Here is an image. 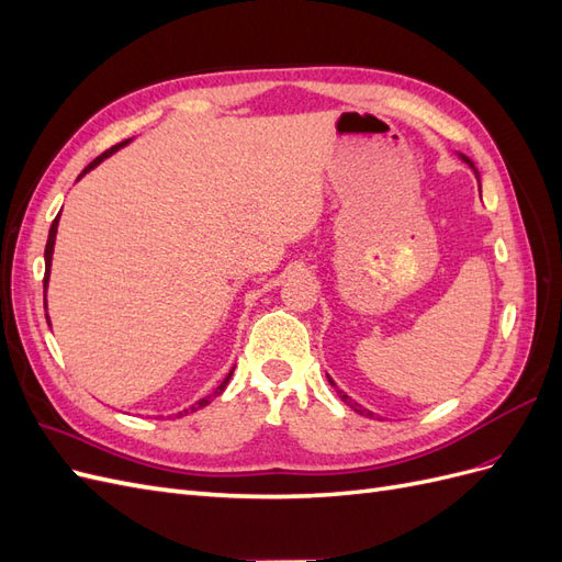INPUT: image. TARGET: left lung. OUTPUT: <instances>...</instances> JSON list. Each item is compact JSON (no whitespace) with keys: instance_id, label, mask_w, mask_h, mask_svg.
I'll return each mask as SVG.
<instances>
[{"instance_id":"8db88e82","label":"left lung","mask_w":562,"mask_h":562,"mask_svg":"<svg viewBox=\"0 0 562 562\" xmlns=\"http://www.w3.org/2000/svg\"><path fill=\"white\" fill-rule=\"evenodd\" d=\"M459 157H462V159H464V161H467V164H469V166L473 168V173H475V176H479V171H475V166H473V161H471L469 157H464V155H459ZM328 382H330V384L335 386V382H333L330 378H328ZM337 394H339V398H342V401H345V403H347L349 407H353V411H356V413H361V415H366V417H370V419H375V413H370V411H366V407H361L359 403H353V401H351V398H349V396L345 394V391H339V389H337Z\"/></svg>"}]
</instances>
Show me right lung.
<instances>
[{"instance_id":"obj_1","label":"right lung","mask_w":562,"mask_h":562,"mask_svg":"<svg viewBox=\"0 0 562 562\" xmlns=\"http://www.w3.org/2000/svg\"><path fill=\"white\" fill-rule=\"evenodd\" d=\"M131 140H124V143H119V145H114V147H110L108 151H103V155H100L98 159H93L87 168H83V171H81V176L79 178H83V176H87L89 171H93V168L100 164V161H103V159H108L110 155H114V151L116 149H122L124 145H128ZM58 217H60V213L56 215V220H54V225H50V229H48V241H46V250H44V265H46V271H44V297H46V285H48V277H50V260H54V246H56V232H58ZM46 318H48V314H46ZM232 372L234 370H229V375L223 380V382H220V386L213 391V396H220V394H223V391H225V386H227V382L232 380ZM213 396H206V398H201V401H196L192 407H190V411L194 413V411H199V407H203V405H209L211 403V398ZM190 411H182L184 415L187 413H190ZM182 413L178 415V417H182Z\"/></svg>"}]
</instances>
